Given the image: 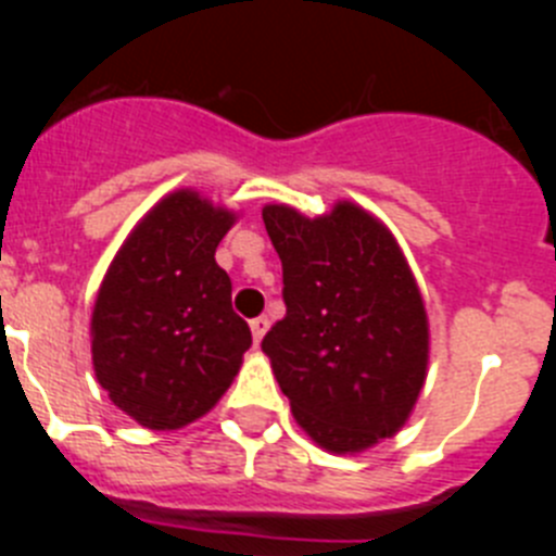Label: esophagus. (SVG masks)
Here are the masks:
<instances>
[{"label":"esophagus","instance_id":"34e87169","mask_svg":"<svg viewBox=\"0 0 556 556\" xmlns=\"http://www.w3.org/2000/svg\"><path fill=\"white\" fill-rule=\"evenodd\" d=\"M269 328V320L267 317H255V320H250V331H253V339H255V345L262 342L264 333H267Z\"/></svg>","mask_w":556,"mask_h":556}]
</instances>
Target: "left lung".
I'll return each mask as SVG.
<instances>
[{
	"label": "left lung",
	"instance_id": "1",
	"mask_svg": "<svg viewBox=\"0 0 556 556\" xmlns=\"http://www.w3.org/2000/svg\"><path fill=\"white\" fill-rule=\"evenodd\" d=\"M262 217L287 303L262 351L292 415L337 454L395 434L429 362L424 301L395 239L351 203L317 219L267 205Z\"/></svg>",
	"mask_w": 556,
	"mask_h": 556
}]
</instances>
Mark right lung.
<instances>
[{
    "label": "right lung",
    "mask_w": 556,
    "mask_h": 556,
    "mask_svg": "<svg viewBox=\"0 0 556 556\" xmlns=\"http://www.w3.org/2000/svg\"><path fill=\"white\" fill-rule=\"evenodd\" d=\"M230 225L225 208L175 191L127 236L97 294V381L147 429L205 415L253 345L230 306L228 273L214 262Z\"/></svg>",
    "instance_id": "1"
}]
</instances>
